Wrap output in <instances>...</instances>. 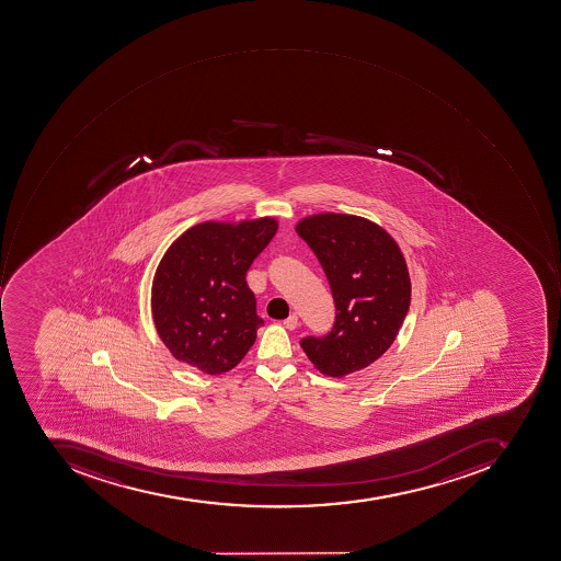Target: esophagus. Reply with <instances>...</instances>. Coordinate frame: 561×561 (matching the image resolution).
<instances>
[{
	"mask_svg": "<svg viewBox=\"0 0 561 561\" xmlns=\"http://www.w3.org/2000/svg\"><path fill=\"white\" fill-rule=\"evenodd\" d=\"M283 325H285L286 329H290V331H294V329H297V325H298L297 313L291 312L290 316L286 317L285 321H283Z\"/></svg>",
	"mask_w": 561,
	"mask_h": 561,
	"instance_id": "34e87169",
	"label": "esophagus"
}]
</instances>
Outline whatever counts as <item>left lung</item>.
Masks as SVG:
<instances>
[{
  "label": "left lung",
  "instance_id": "8db88e82",
  "mask_svg": "<svg viewBox=\"0 0 561 561\" xmlns=\"http://www.w3.org/2000/svg\"><path fill=\"white\" fill-rule=\"evenodd\" d=\"M297 233L321 263L336 307L333 329L301 337V348L329 377L368 367L394 343L410 310L401 249L379 225L355 215H313L298 221Z\"/></svg>",
  "mask_w": 561,
  "mask_h": 561
}]
</instances>
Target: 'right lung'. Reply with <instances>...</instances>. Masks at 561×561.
<instances>
[{
  "mask_svg": "<svg viewBox=\"0 0 561 561\" xmlns=\"http://www.w3.org/2000/svg\"><path fill=\"white\" fill-rule=\"evenodd\" d=\"M276 230L275 218L206 221L169 248L154 273L151 312L175 358L209 375L244 358L264 324L245 275Z\"/></svg>",
  "mask_w": 561,
  "mask_h": 561,
  "instance_id": "right-lung-1",
  "label": "right lung"
}]
</instances>
